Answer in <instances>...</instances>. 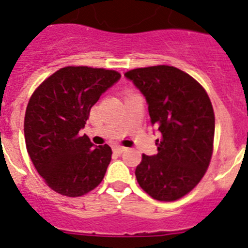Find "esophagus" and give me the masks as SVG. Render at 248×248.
Listing matches in <instances>:
<instances>
[{"label": "esophagus", "mask_w": 248, "mask_h": 248, "mask_svg": "<svg viewBox=\"0 0 248 248\" xmlns=\"http://www.w3.org/2000/svg\"><path fill=\"white\" fill-rule=\"evenodd\" d=\"M126 147H122V146H116L115 148H113V151L116 152V153H119V155H121V153H124V151H126Z\"/></svg>", "instance_id": "obj_1"}]
</instances>
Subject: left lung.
Returning <instances> with one entry per match:
<instances>
[{
    "label": "left lung",
    "instance_id": "1",
    "mask_svg": "<svg viewBox=\"0 0 248 248\" xmlns=\"http://www.w3.org/2000/svg\"><path fill=\"white\" fill-rule=\"evenodd\" d=\"M142 93L152 126L162 135L155 155L136 168L140 186L155 200L173 202L202 180L213 155L215 116L206 91L189 74L158 65L127 71Z\"/></svg>",
    "mask_w": 248,
    "mask_h": 248
}]
</instances>
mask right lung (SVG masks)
<instances>
[{
  "mask_svg": "<svg viewBox=\"0 0 248 248\" xmlns=\"http://www.w3.org/2000/svg\"><path fill=\"white\" fill-rule=\"evenodd\" d=\"M120 79L113 70L66 66L44 80L30 99L24 117L27 151L57 193L81 196L104 179L112 151L108 144H93L80 129L100 96Z\"/></svg>",
  "mask_w": 248,
  "mask_h": 248,
  "instance_id": "obj_1",
  "label": "right lung"
}]
</instances>
